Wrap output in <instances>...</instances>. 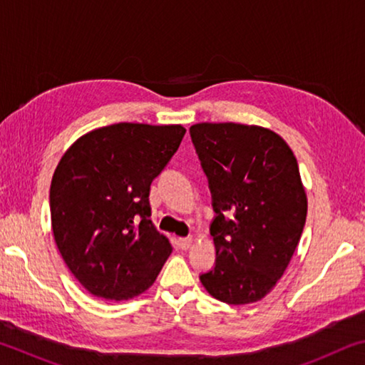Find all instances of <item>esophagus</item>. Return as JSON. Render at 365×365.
<instances>
[{
	"mask_svg": "<svg viewBox=\"0 0 365 365\" xmlns=\"http://www.w3.org/2000/svg\"><path fill=\"white\" fill-rule=\"evenodd\" d=\"M193 242L195 240L191 238V237H188V238H178V246H180L182 250H188L191 245H193Z\"/></svg>",
	"mask_w": 365,
	"mask_h": 365,
	"instance_id": "34e87169",
	"label": "esophagus"
}]
</instances>
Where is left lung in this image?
Returning a JSON list of instances; mask_svg holds the SVG:
<instances>
[{"instance_id":"1","label":"left lung","mask_w":365,"mask_h":365,"mask_svg":"<svg viewBox=\"0 0 365 365\" xmlns=\"http://www.w3.org/2000/svg\"><path fill=\"white\" fill-rule=\"evenodd\" d=\"M212 193L215 265L200 280L227 304L272 292L299 243L307 196L298 160L279 133L245 123L190 127Z\"/></svg>"}]
</instances>
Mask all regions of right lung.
<instances>
[{
	"instance_id": "right-lung-1",
	"label": "right lung",
	"mask_w": 365,
	"mask_h": 365,
	"mask_svg": "<svg viewBox=\"0 0 365 365\" xmlns=\"http://www.w3.org/2000/svg\"><path fill=\"white\" fill-rule=\"evenodd\" d=\"M182 125L120 122L73 141L53 174L51 227L73 277L96 298L145 293L172 252L154 227L151 182L180 146Z\"/></svg>"
}]
</instances>
